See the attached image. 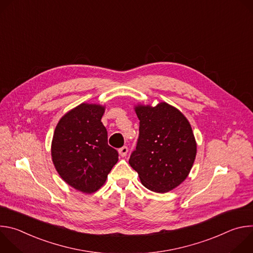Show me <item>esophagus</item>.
Returning a JSON list of instances; mask_svg holds the SVG:
<instances>
[{
    "mask_svg": "<svg viewBox=\"0 0 253 253\" xmlns=\"http://www.w3.org/2000/svg\"><path fill=\"white\" fill-rule=\"evenodd\" d=\"M128 153V147L127 146H123L122 148L119 149V154L121 157H125Z\"/></svg>",
    "mask_w": 253,
    "mask_h": 253,
    "instance_id": "esophagus-1",
    "label": "esophagus"
}]
</instances>
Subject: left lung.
I'll return each instance as SVG.
<instances>
[{
    "instance_id": "1",
    "label": "left lung",
    "mask_w": 253,
    "mask_h": 253,
    "mask_svg": "<svg viewBox=\"0 0 253 253\" xmlns=\"http://www.w3.org/2000/svg\"><path fill=\"white\" fill-rule=\"evenodd\" d=\"M139 139L129 164L147 189L166 193L181 184L193 166L197 144L188 119L166 102L137 104Z\"/></svg>"
}]
</instances>
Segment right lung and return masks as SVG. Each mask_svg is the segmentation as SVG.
I'll use <instances>...</instances> for the list:
<instances>
[{
  "instance_id": "obj_1",
  "label": "right lung",
  "mask_w": 253,
  "mask_h": 253,
  "mask_svg": "<svg viewBox=\"0 0 253 253\" xmlns=\"http://www.w3.org/2000/svg\"><path fill=\"white\" fill-rule=\"evenodd\" d=\"M105 108L101 104L78 105L62 116L52 139V161L60 177L86 194L104 185L118 161V152L108 145L101 122Z\"/></svg>"
}]
</instances>
